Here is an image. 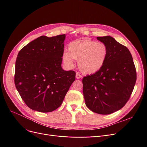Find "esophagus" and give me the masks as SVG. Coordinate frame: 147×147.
<instances>
[{"mask_svg":"<svg viewBox=\"0 0 147 147\" xmlns=\"http://www.w3.org/2000/svg\"><path fill=\"white\" fill-rule=\"evenodd\" d=\"M76 78H77V79H80V78H82V75L80 74L79 73H76Z\"/></svg>","mask_w":147,"mask_h":147,"instance_id":"obj_1","label":"esophagus"}]
</instances>
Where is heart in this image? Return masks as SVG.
Segmentation results:
<instances>
[{"mask_svg":"<svg viewBox=\"0 0 147 147\" xmlns=\"http://www.w3.org/2000/svg\"><path fill=\"white\" fill-rule=\"evenodd\" d=\"M69 53L65 51L63 58L64 63L72 67L74 59L78 60V67L86 74H93L99 71L104 66L108 55L105 44L91 40H83L70 43Z\"/></svg>","mask_w":147,"mask_h":147,"instance_id":"obj_1","label":"heart"}]
</instances>
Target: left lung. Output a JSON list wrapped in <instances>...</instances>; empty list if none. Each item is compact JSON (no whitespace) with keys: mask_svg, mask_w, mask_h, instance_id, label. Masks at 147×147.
Segmentation results:
<instances>
[{"mask_svg":"<svg viewBox=\"0 0 147 147\" xmlns=\"http://www.w3.org/2000/svg\"><path fill=\"white\" fill-rule=\"evenodd\" d=\"M97 39L107 47V57L99 71L83 77V92L89 109L108 115L121 109L129 99L136 82V70L125 46L111 36Z\"/></svg>","mask_w":147,"mask_h":147,"instance_id":"1","label":"left lung"}]
</instances>
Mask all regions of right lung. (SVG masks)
Instances as JSON below:
<instances>
[{
  "label": "right lung",
  "mask_w": 147,
  "mask_h": 147,
  "mask_svg": "<svg viewBox=\"0 0 147 147\" xmlns=\"http://www.w3.org/2000/svg\"><path fill=\"white\" fill-rule=\"evenodd\" d=\"M65 35L40 36L23 47L15 64V84L30 109L50 112L63 103L75 80L73 70L61 67Z\"/></svg>",
  "instance_id": "1"
}]
</instances>
